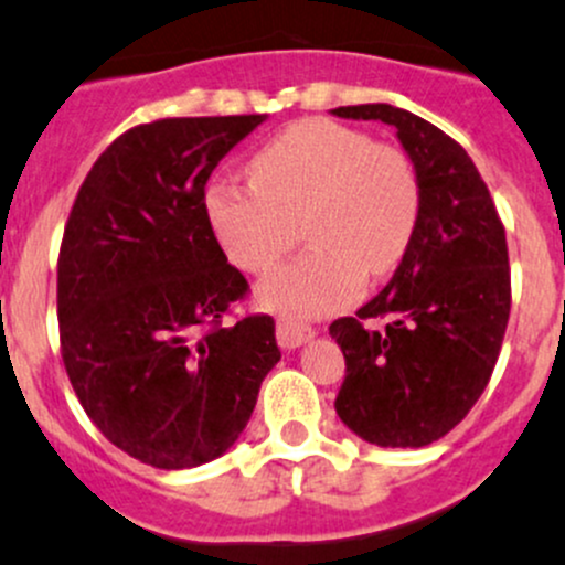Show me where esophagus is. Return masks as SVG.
Segmentation results:
<instances>
[{"mask_svg": "<svg viewBox=\"0 0 565 565\" xmlns=\"http://www.w3.org/2000/svg\"><path fill=\"white\" fill-rule=\"evenodd\" d=\"M276 338L284 349H295V347H302V343L311 341L313 330L308 328V324L295 322V319H278Z\"/></svg>", "mask_w": 565, "mask_h": 565, "instance_id": "34e87169", "label": "esophagus"}]
</instances>
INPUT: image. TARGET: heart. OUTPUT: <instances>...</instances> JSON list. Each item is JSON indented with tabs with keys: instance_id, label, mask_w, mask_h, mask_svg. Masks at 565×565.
Masks as SVG:
<instances>
[{
	"instance_id": "heart-1",
	"label": "heart",
	"mask_w": 565,
	"mask_h": 565,
	"mask_svg": "<svg viewBox=\"0 0 565 565\" xmlns=\"http://www.w3.org/2000/svg\"><path fill=\"white\" fill-rule=\"evenodd\" d=\"M252 183L216 178L205 216L224 254L246 273H267L298 241L311 248L259 284V300L289 317H319L360 295L365 270L403 259L419 222V178L395 146L330 118H302L248 159Z\"/></svg>"
}]
</instances>
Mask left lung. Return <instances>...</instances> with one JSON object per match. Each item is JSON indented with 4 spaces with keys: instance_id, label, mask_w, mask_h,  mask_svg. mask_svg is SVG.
<instances>
[{
    "instance_id": "8db88e82",
    "label": "left lung",
    "mask_w": 565,
    "mask_h": 565,
    "mask_svg": "<svg viewBox=\"0 0 565 565\" xmlns=\"http://www.w3.org/2000/svg\"><path fill=\"white\" fill-rule=\"evenodd\" d=\"M330 113L395 127L423 192L395 276L330 324L347 360L335 412L367 444L427 447L471 412L495 367L512 306L507 233L477 164L430 121L387 103ZM379 316L388 328L367 329Z\"/></svg>"
}]
</instances>
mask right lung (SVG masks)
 Segmentation results:
<instances>
[{
  "mask_svg": "<svg viewBox=\"0 0 565 565\" xmlns=\"http://www.w3.org/2000/svg\"><path fill=\"white\" fill-rule=\"evenodd\" d=\"M267 116L162 118L113 140L58 252L62 358L103 436L153 468L237 441L281 360L267 313L222 324L248 289L205 216V183Z\"/></svg>",
  "mask_w": 565,
  "mask_h": 565,
  "instance_id": "add662e5",
  "label": "right lung"
}]
</instances>
